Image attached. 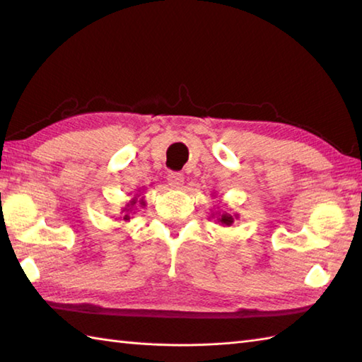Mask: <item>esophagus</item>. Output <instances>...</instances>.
Here are the masks:
<instances>
[{"label": "esophagus", "mask_w": 362, "mask_h": 362, "mask_svg": "<svg viewBox=\"0 0 362 362\" xmlns=\"http://www.w3.org/2000/svg\"><path fill=\"white\" fill-rule=\"evenodd\" d=\"M168 182H169V185H171V187L179 188L182 183H183V174H180V173H169L168 174Z\"/></svg>", "instance_id": "esophagus-1"}]
</instances>
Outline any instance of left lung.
Returning <instances> with one entry per match:
<instances>
[{"label": "left lung", "instance_id": "obj_1", "mask_svg": "<svg viewBox=\"0 0 362 362\" xmlns=\"http://www.w3.org/2000/svg\"><path fill=\"white\" fill-rule=\"evenodd\" d=\"M214 216V214H213ZM218 222H221L222 226H232V222H233V218L230 216L228 213H222V214H219V218H218Z\"/></svg>", "mask_w": 362, "mask_h": 362}]
</instances>
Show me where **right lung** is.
<instances>
[{"mask_svg": "<svg viewBox=\"0 0 362 362\" xmlns=\"http://www.w3.org/2000/svg\"><path fill=\"white\" fill-rule=\"evenodd\" d=\"M136 197H138V196H135V197L132 199V201H130V202L127 204V209L122 210V211H126L124 216H122V219H124V221H129V219H130V213H132V210L135 209V205L138 204ZM140 205H144V201H143V199H140Z\"/></svg>", "mask_w": 362, "mask_h": 362, "instance_id": "add662e5", "label": "right lung"}]
</instances>
